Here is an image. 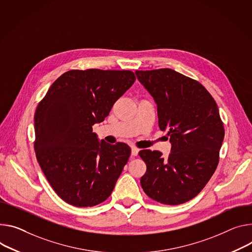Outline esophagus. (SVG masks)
I'll use <instances>...</instances> for the list:
<instances>
[{"instance_id":"1","label":"esophagus","mask_w":252,"mask_h":252,"mask_svg":"<svg viewBox=\"0 0 252 252\" xmlns=\"http://www.w3.org/2000/svg\"><path fill=\"white\" fill-rule=\"evenodd\" d=\"M139 152H140V150H139L138 148H135V147L131 148V156H132V157H135V156H138Z\"/></svg>"}]
</instances>
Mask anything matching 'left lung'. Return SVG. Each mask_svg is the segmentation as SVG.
Returning a JSON list of instances; mask_svg holds the SVG:
<instances>
[{"mask_svg":"<svg viewBox=\"0 0 252 252\" xmlns=\"http://www.w3.org/2000/svg\"><path fill=\"white\" fill-rule=\"evenodd\" d=\"M135 75L154 97L158 127L168 130L172 144L165 158L158 151H140L147 165L142 188L157 202L183 204L202 191L217 168L224 139L217 103L200 82L170 68Z\"/></svg>","mask_w":252,"mask_h":252,"instance_id":"left-lung-1","label":"left lung"}]
</instances>
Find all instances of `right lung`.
Wrapping results in <instances>:
<instances>
[{
  "label": "right lung",
  "instance_id": "1",
  "mask_svg": "<svg viewBox=\"0 0 252 252\" xmlns=\"http://www.w3.org/2000/svg\"><path fill=\"white\" fill-rule=\"evenodd\" d=\"M134 80L129 70H69L39 102L34 117L36 158L66 203L93 207L110 196L130 148L99 142L93 126L104 121Z\"/></svg>",
  "mask_w": 252,
  "mask_h": 252
}]
</instances>
